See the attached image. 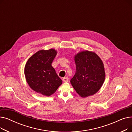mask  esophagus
Here are the masks:
<instances>
[{"mask_svg": "<svg viewBox=\"0 0 132 132\" xmlns=\"http://www.w3.org/2000/svg\"><path fill=\"white\" fill-rule=\"evenodd\" d=\"M63 81L64 82H68V78L67 77H65V78H63Z\"/></svg>", "mask_w": 132, "mask_h": 132, "instance_id": "34e87169", "label": "esophagus"}]
</instances>
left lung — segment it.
I'll return each mask as SVG.
<instances>
[{
  "label": "left lung",
  "mask_w": 132,
  "mask_h": 132,
  "mask_svg": "<svg viewBox=\"0 0 132 132\" xmlns=\"http://www.w3.org/2000/svg\"><path fill=\"white\" fill-rule=\"evenodd\" d=\"M76 72L71 83L82 97L93 95L97 92L105 80L104 64L94 52L82 51L75 55Z\"/></svg>",
  "instance_id": "8db88e82"
}]
</instances>
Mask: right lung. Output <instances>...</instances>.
Instances as JSON below:
<instances>
[{
	"instance_id": "obj_1",
	"label": "right lung",
	"mask_w": 132,
	"mask_h": 132,
	"mask_svg": "<svg viewBox=\"0 0 132 132\" xmlns=\"http://www.w3.org/2000/svg\"><path fill=\"white\" fill-rule=\"evenodd\" d=\"M57 52L53 48L39 50L28 60L24 75L28 84L35 92L49 96L61 85L62 80L51 65Z\"/></svg>"
}]
</instances>
